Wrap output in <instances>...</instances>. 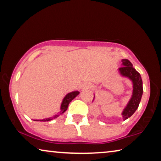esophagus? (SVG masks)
I'll return each instance as SVG.
<instances>
[{
	"instance_id": "34e87169",
	"label": "esophagus",
	"mask_w": 161,
	"mask_h": 161,
	"mask_svg": "<svg viewBox=\"0 0 161 161\" xmlns=\"http://www.w3.org/2000/svg\"><path fill=\"white\" fill-rule=\"evenodd\" d=\"M90 84H82V85H81V88H89V87H90Z\"/></svg>"
}]
</instances>
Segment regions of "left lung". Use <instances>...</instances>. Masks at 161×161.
<instances>
[{"mask_svg": "<svg viewBox=\"0 0 161 161\" xmlns=\"http://www.w3.org/2000/svg\"><path fill=\"white\" fill-rule=\"evenodd\" d=\"M121 62L122 67L118 69V72L122 77L129 79L133 84L131 97H130L129 101L128 102L126 106L124 107L121 113L122 118H123L124 121H125L131 116L138 108L141 97H142L143 90V81L141 75L133 67L131 62L127 59H121ZM94 98L95 95L94 94L93 101L94 100Z\"/></svg>", "mask_w": 161, "mask_h": 161, "instance_id": "obj_1", "label": "left lung"}]
</instances>
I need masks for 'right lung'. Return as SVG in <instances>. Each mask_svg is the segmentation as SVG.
<instances>
[{
  "label": "right lung",
  "instance_id": "right-lung-1",
  "mask_svg": "<svg viewBox=\"0 0 161 161\" xmlns=\"http://www.w3.org/2000/svg\"><path fill=\"white\" fill-rule=\"evenodd\" d=\"M80 94V92L79 91H73L72 92H69L67 94H66V96L64 97L63 100L61 103V106H60V111H59V114H55L54 116L53 117H49V118H46V119H43L42 120H33V121H51V120L54 119L56 118L61 115V114H64L65 111H67L68 106H69V103L72 102V101L75 99V98L77 96V95Z\"/></svg>",
  "mask_w": 161,
  "mask_h": 161
}]
</instances>
